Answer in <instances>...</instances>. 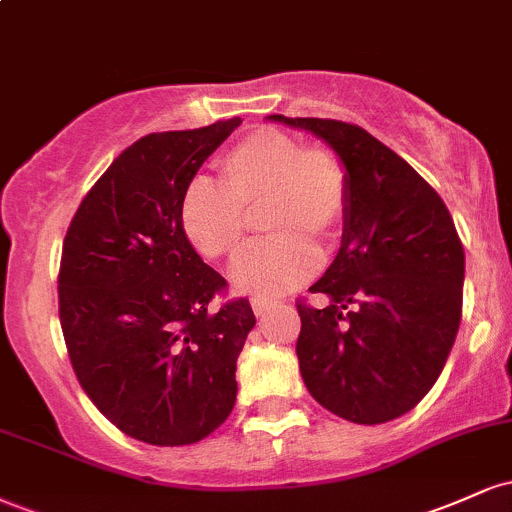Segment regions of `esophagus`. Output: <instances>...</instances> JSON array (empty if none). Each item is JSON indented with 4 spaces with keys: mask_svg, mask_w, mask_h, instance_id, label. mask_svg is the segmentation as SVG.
I'll return each instance as SVG.
<instances>
[{
    "mask_svg": "<svg viewBox=\"0 0 512 512\" xmlns=\"http://www.w3.org/2000/svg\"><path fill=\"white\" fill-rule=\"evenodd\" d=\"M272 308H276V301H267V298H255V301H252V310H255L257 317L267 315Z\"/></svg>",
    "mask_w": 512,
    "mask_h": 512,
    "instance_id": "esophagus-1",
    "label": "esophagus"
}]
</instances>
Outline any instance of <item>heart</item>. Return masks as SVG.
I'll return each instance as SVG.
<instances>
[{
    "mask_svg": "<svg viewBox=\"0 0 512 512\" xmlns=\"http://www.w3.org/2000/svg\"><path fill=\"white\" fill-rule=\"evenodd\" d=\"M221 190L197 180L180 202V226L199 255L233 262L250 240L252 219L262 217L267 243L233 269V286L257 298H274L305 284L317 272L349 207V173L325 146L274 127L245 134L219 161Z\"/></svg>",
    "mask_w": 512,
    "mask_h": 512,
    "instance_id": "obj_1",
    "label": "heart"
}]
</instances>
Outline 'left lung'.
Segmentation results:
<instances>
[{"label":"left lung","instance_id":"8db88e82","mask_svg":"<svg viewBox=\"0 0 512 512\" xmlns=\"http://www.w3.org/2000/svg\"><path fill=\"white\" fill-rule=\"evenodd\" d=\"M337 151L349 173L342 248L310 286L327 308L296 303V354L310 395L354 424L414 409L438 380L462 320L464 250L443 199L366 129L269 115Z\"/></svg>","mask_w":512,"mask_h":512}]
</instances>
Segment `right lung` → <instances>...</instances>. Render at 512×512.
Segmentation results:
<instances>
[{"mask_svg":"<svg viewBox=\"0 0 512 512\" xmlns=\"http://www.w3.org/2000/svg\"><path fill=\"white\" fill-rule=\"evenodd\" d=\"M240 117L156 132L110 163L62 245L69 361L110 424L149 445H190L236 404V361L255 327L248 298L211 308L226 279L197 255L180 202Z\"/></svg>","mask_w":512,"mask_h":512,"instance_id":"1","label":"right lung"}]
</instances>
